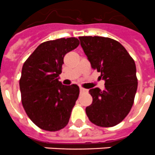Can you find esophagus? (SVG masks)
Here are the masks:
<instances>
[{"mask_svg":"<svg viewBox=\"0 0 155 155\" xmlns=\"http://www.w3.org/2000/svg\"><path fill=\"white\" fill-rule=\"evenodd\" d=\"M87 91V89H85V88H84V87H80V93H84V92H86Z\"/></svg>","mask_w":155,"mask_h":155,"instance_id":"obj_1","label":"esophagus"}]
</instances>
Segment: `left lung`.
Here are the masks:
<instances>
[{
  "label": "left lung",
  "instance_id": "obj_1",
  "mask_svg": "<svg viewBox=\"0 0 155 155\" xmlns=\"http://www.w3.org/2000/svg\"><path fill=\"white\" fill-rule=\"evenodd\" d=\"M78 39L91 68L100 72V78L105 81V90H89L93 101L86 107V114L98 127H114L124 120L134 104L137 89L135 62L114 39L101 36Z\"/></svg>",
  "mask_w": 155,
  "mask_h": 155
}]
</instances>
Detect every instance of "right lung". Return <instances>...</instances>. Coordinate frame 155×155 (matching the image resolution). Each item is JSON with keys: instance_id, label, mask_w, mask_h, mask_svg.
Returning <instances> with one entry per match:
<instances>
[{"instance_id": "1", "label": "right lung", "mask_w": 155, "mask_h": 155, "mask_svg": "<svg viewBox=\"0 0 155 155\" xmlns=\"http://www.w3.org/2000/svg\"><path fill=\"white\" fill-rule=\"evenodd\" d=\"M79 45L74 37L41 43L24 63L19 86L21 102L30 120L47 131L60 130L68 125L78 98L77 84L59 81L64 57Z\"/></svg>"}]
</instances>
